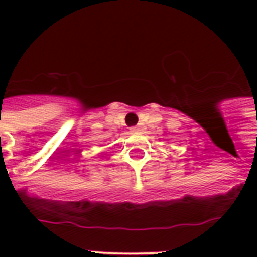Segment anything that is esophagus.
Listing matches in <instances>:
<instances>
[{"label": "esophagus", "mask_w": 257, "mask_h": 257, "mask_svg": "<svg viewBox=\"0 0 257 257\" xmlns=\"http://www.w3.org/2000/svg\"><path fill=\"white\" fill-rule=\"evenodd\" d=\"M143 129H144V126H143L141 124H139V125H136L135 128H133V131H135V132H141Z\"/></svg>", "instance_id": "esophagus-1"}]
</instances>
